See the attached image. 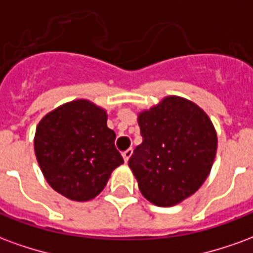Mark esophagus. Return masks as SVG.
Returning a JSON list of instances; mask_svg holds the SVG:
<instances>
[{"instance_id": "1", "label": "esophagus", "mask_w": 253, "mask_h": 253, "mask_svg": "<svg viewBox=\"0 0 253 253\" xmlns=\"http://www.w3.org/2000/svg\"><path fill=\"white\" fill-rule=\"evenodd\" d=\"M131 154H132V149H127L126 152H123V160H125V163H127L128 160H130V157H131Z\"/></svg>"}]
</instances>
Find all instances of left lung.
Segmentation results:
<instances>
[{
  "instance_id": "1",
  "label": "left lung",
  "mask_w": 253,
  "mask_h": 253,
  "mask_svg": "<svg viewBox=\"0 0 253 253\" xmlns=\"http://www.w3.org/2000/svg\"><path fill=\"white\" fill-rule=\"evenodd\" d=\"M143 142L128 167L150 203L179 205L195 194L211 170L217 154V131L211 119L194 101L165 96L138 114Z\"/></svg>"
}]
</instances>
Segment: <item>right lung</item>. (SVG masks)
I'll list each match as a JSON object with an SVG mask.
<instances>
[{
  "label": "right lung",
  "instance_id": "right-lung-1",
  "mask_svg": "<svg viewBox=\"0 0 253 253\" xmlns=\"http://www.w3.org/2000/svg\"><path fill=\"white\" fill-rule=\"evenodd\" d=\"M107 119L103 107L77 99L50 111L36 126L34 149L42 173L70 201L96 198L123 164Z\"/></svg>",
  "mask_w": 253,
  "mask_h": 253
}]
</instances>
